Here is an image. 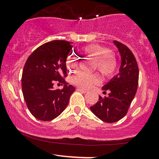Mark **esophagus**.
<instances>
[{
  "mask_svg": "<svg viewBox=\"0 0 159 159\" xmlns=\"http://www.w3.org/2000/svg\"><path fill=\"white\" fill-rule=\"evenodd\" d=\"M77 90H78V91H81V92H82V93H85L86 91V90H84V89H80V88H78V89H77Z\"/></svg>",
  "mask_w": 159,
  "mask_h": 159,
  "instance_id": "34e87169",
  "label": "esophagus"
}]
</instances>
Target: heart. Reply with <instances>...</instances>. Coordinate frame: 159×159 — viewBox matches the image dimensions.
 Segmentation results:
<instances>
[{"label": "heart", "instance_id": "b5f03b06", "mask_svg": "<svg viewBox=\"0 0 159 159\" xmlns=\"http://www.w3.org/2000/svg\"><path fill=\"white\" fill-rule=\"evenodd\" d=\"M86 55L94 59V70H98L105 78H110L115 74L118 66L117 59L108 50L98 44H90L83 48ZM66 66L69 70H73L76 68V59L74 57H69L67 59ZM100 75L98 73L91 75L78 72L71 77V81L79 87L89 89L91 86L100 82Z\"/></svg>", "mask_w": 159, "mask_h": 159}]
</instances>
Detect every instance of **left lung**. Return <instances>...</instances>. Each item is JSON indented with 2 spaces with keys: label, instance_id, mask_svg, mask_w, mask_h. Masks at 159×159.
Listing matches in <instances>:
<instances>
[{
  "label": "left lung",
  "instance_id": "8db88e82",
  "mask_svg": "<svg viewBox=\"0 0 159 159\" xmlns=\"http://www.w3.org/2000/svg\"><path fill=\"white\" fill-rule=\"evenodd\" d=\"M114 43L121 54L120 72L102 88L105 94L109 91L108 97L99 96L97 103L90 107L99 119L107 123L116 122L125 116L139 85V66L134 54L122 43Z\"/></svg>",
  "mask_w": 159,
  "mask_h": 159
}]
</instances>
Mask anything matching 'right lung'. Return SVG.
Instances as JSON below:
<instances>
[{
	"instance_id": "add662e5",
	"label": "right lung",
	"mask_w": 159,
	"mask_h": 159,
	"mask_svg": "<svg viewBox=\"0 0 159 159\" xmlns=\"http://www.w3.org/2000/svg\"><path fill=\"white\" fill-rule=\"evenodd\" d=\"M72 48L69 41H49L35 49L25 62L22 92L27 107L37 119L51 121L57 118L75 91L65 79L68 76L66 59ZM56 81L64 84L63 89H53Z\"/></svg>"
}]
</instances>
